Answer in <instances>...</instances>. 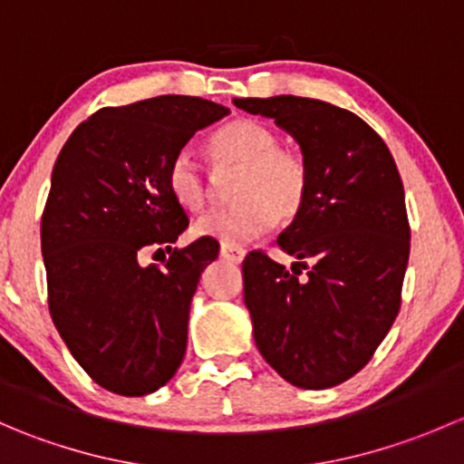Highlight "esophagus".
<instances>
[{
	"mask_svg": "<svg viewBox=\"0 0 464 464\" xmlns=\"http://www.w3.org/2000/svg\"><path fill=\"white\" fill-rule=\"evenodd\" d=\"M219 256H222V258L228 260V262H242V260H245L246 251L242 249V246H237V245H222V246H219Z\"/></svg>",
	"mask_w": 464,
	"mask_h": 464,
	"instance_id": "esophagus-1",
	"label": "esophagus"
}]
</instances>
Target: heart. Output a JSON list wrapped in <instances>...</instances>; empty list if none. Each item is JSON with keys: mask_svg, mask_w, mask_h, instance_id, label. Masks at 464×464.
Instances as JSON below:
<instances>
[{"mask_svg": "<svg viewBox=\"0 0 464 464\" xmlns=\"http://www.w3.org/2000/svg\"><path fill=\"white\" fill-rule=\"evenodd\" d=\"M208 157L218 168H242L233 186L237 204L204 215L195 236L245 245L271 231L276 219H292L303 208L310 184L305 159L278 148L276 134L258 121L236 119L219 128L208 141ZM166 184L181 208L198 213L208 202V184L190 152L172 159Z\"/></svg>", "mask_w": 464, "mask_h": 464, "instance_id": "obj_1", "label": "heart"}]
</instances>
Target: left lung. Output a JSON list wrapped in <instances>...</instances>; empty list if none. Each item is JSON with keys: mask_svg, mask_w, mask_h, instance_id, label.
Segmentation results:
<instances>
[{"mask_svg": "<svg viewBox=\"0 0 464 464\" xmlns=\"http://www.w3.org/2000/svg\"><path fill=\"white\" fill-rule=\"evenodd\" d=\"M233 105L274 119L310 170L303 208L278 236L296 258L292 269L260 251L242 265L256 345L285 382L336 386L366 366L400 312L411 251L400 172L382 137L353 111L301 96Z\"/></svg>", "mask_w": 464, "mask_h": 464, "instance_id": "left-lung-1", "label": "left lung"}]
</instances>
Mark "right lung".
Segmentation results:
<instances>
[{
	"mask_svg": "<svg viewBox=\"0 0 464 464\" xmlns=\"http://www.w3.org/2000/svg\"><path fill=\"white\" fill-rule=\"evenodd\" d=\"M228 107L195 96H157L102 107L73 130L51 175L42 258L51 319L82 371L125 397L175 377L210 240L172 249L188 227L166 172L195 132ZM150 250L170 253L145 266Z\"/></svg>",
	"mask_w": 464,
	"mask_h": 464,
	"instance_id": "obj_1",
	"label": "right lung"
}]
</instances>
